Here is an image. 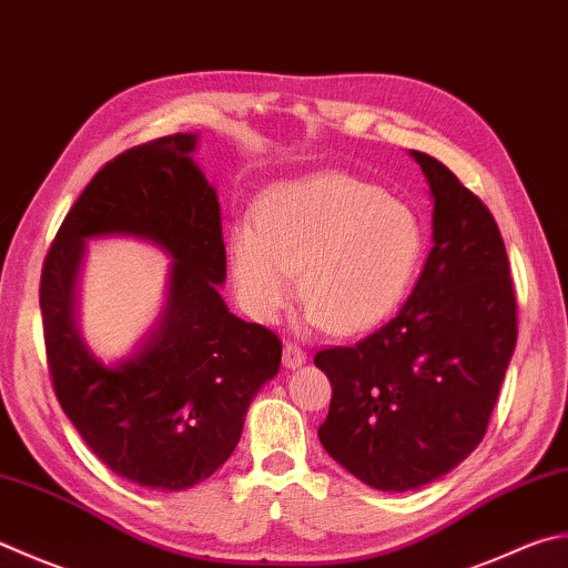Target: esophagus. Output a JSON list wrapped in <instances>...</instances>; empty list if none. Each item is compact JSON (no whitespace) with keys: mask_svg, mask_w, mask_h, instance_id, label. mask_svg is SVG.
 Wrapping results in <instances>:
<instances>
[{"mask_svg":"<svg viewBox=\"0 0 568 568\" xmlns=\"http://www.w3.org/2000/svg\"><path fill=\"white\" fill-rule=\"evenodd\" d=\"M304 361H306V351L302 346L292 344V341H286V344H284V366L286 368H298Z\"/></svg>","mask_w":568,"mask_h":568,"instance_id":"esophagus-1","label":"esophagus"}]
</instances>
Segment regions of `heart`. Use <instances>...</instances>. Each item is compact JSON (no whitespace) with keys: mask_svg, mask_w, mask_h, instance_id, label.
Returning <instances> with one entry per match:
<instances>
[{"mask_svg":"<svg viewBox=\"0 0 568 568\" xmlns=\"http://www.w3.org/2000/svg\"><path fill=\"white\" fill-rule=\"evenodd\" d=\"M425 250L423 222L398 197L351 175H321L266 195L256 224L227 237L234 292L252 318L274 321L298 294L308 321L358 334L408 294Z\"/></svg>","mask_w":568,"mask_h":568,"instance_id":"heart-1","label":"heart"}]
</instances>
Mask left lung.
<instances>
[{
	"mask_svg": "<svg viewBox=\"0 0 568 568\" xmlns=\"http://www.w3.org/2000/svg\"><path fill=\"white\" fill-rule=\"evenodd\" d=\"M410 155L435 200L420 280L388 324L314 356L334 388L321 445L383 491L430 485L483 443L517 344V294L495 217L440 160Z\"/></svg>",
	"mask_w": 568,
	"mask_h": 568,
	"instance_id": "8db88e82",
	"label": "left lung"
}]
</instances>
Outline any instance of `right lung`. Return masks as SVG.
I'll return each instance as SVG.
<instances>
[{
	"instance_id": "add662e5",
	"label": "right lung",
	"mask_w": 568,
	"mask_h": 568,
	"mask_svg": "<svg viewBox=\"0 0 568 568\" xmlns=\"http://www.w3.org/2000/svg\"><path fill=\"white\" fill-rule=\"evenodd\" d=\"M195 145L175 133L105 163L63 217L39 284L63 413L118 477L163 491L195 487L224 465L252 398L282 363L280 336L230 314L217 292L227 274L220 202L192 163ZM105 233L151 239L174 256L164 318L115 367L82 346L72 316L82 242Z\"/></svg>"
}]
</instances>
